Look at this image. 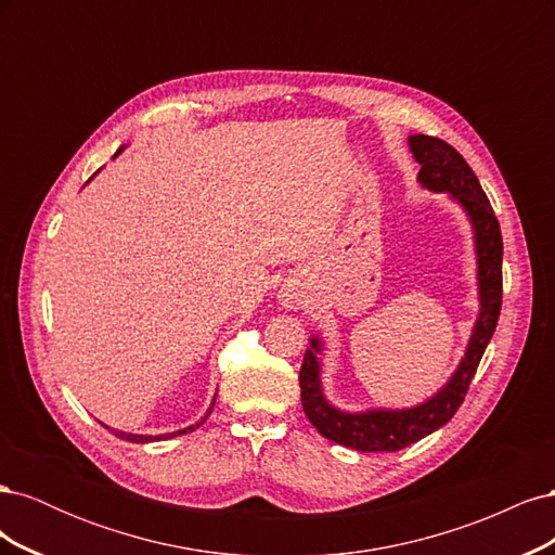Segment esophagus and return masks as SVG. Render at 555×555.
<instances>
[{
  "label": "esophagus",
  "mask_w": 555,
  "mask_h": 555,
  "mask_svg": "<svg viewBox=\"0 0 555 555\" xmlns=\"http://www.w3.org/2000/svg\"><path fill=\"white\" fill-rule=\"evenodd\" d=\"M280 300L284 308H298L300 306V292L294 287V284H284V287L280 289Z\"/></svg>",
  "instance_id": "34e87169"
}]
</instances>
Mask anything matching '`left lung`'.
<instances>
[{
    "label": "left lung",
    "instance_id": "8db88e82",
    "mask_svg": "<svg viewBox=\"0 0 555 555\" xmlns=\"http://www.w3.org/2000/svg\"><path fill=\"white\" fill-rule=\"evenodd\" d=\"M408 145L412 157L422 164L416 182L428 192L447 194L449 201L465 212L473 229L479 310L456 371L433 396L410 408H367L349 412L333 405L322 384L326 343L319 333L310 335V347L298 375L304 412L319 435L354 451H400L451 422L477 373L486 345L493 338L502 306L500 224L475 171L456 150L440 139L414 133L408 137Z\"/></svg>",
    "mask_w": 555,
    "mask_h": 555
}]
</instances>
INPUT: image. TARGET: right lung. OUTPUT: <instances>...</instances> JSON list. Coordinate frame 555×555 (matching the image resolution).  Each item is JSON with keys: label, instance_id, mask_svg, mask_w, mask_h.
Wrapping results in <instances>:
<instances>
[{"label": "right lung", "instance_id": "right-lung-1", "mask_svg": "<svg viewBox=\"0 0 555 555\" xmlns=\"http://www.w3.org/2000/svg\"><path fill=\"white\" fill-rule=\"evenodd\" d=\"M122 150H125V145H122L120 150H117V153L113 155V159H115V157H120ZM99 171H102V169H99ZM99 171H96V173H99ZM96 173H94V176H96ZM94 176H92V178H94ZM92 178H90V180H92ZM90 180H88V182H90ZM212 408H215V398H212L210 408H208V412L204 414V418H201V422H196V424H192V426H188V428H182V430H176V433H164V435H137V433H125V430H115V428H113V435H115V438H120V440H125V442H133V444H145V442L171 440V438H178V435H184V433H192V430H196V428H198L201 424H204L206 418L210 416ZM104 428H108V426H104Z\"/></svg>", "mask_w": 555, "mask_h": 555}]
</instances>
